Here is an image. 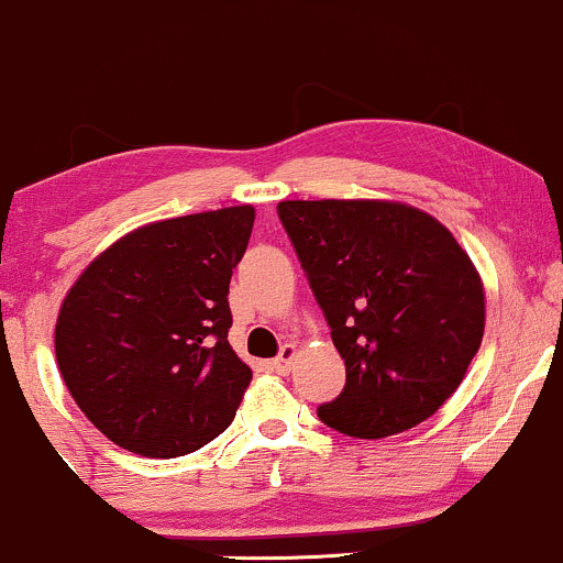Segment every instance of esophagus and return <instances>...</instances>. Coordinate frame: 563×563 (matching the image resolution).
<instances>
[{"instance_id":"esophagus-1","label":"esophagus","mask_w":563,"mask_h":563,"mask_svg":"<svg viewBox=\"0 0 563 563\" xmlns=\"http://www.w3.org/2000/svg\"><path fill=\"white\" fill-rule=\"evenodd\" d=\"M294 357H296V346L286 344L280 349V354H277V357L269 365H273V371L280 373V376H288L290 365H294Z\"/></svg>"}]
</instances>
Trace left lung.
I'll use <instances>...</instances> for the list:
<instances>
[{"label":"left lung","mask_w":563,"mask_h":563,"mask_svg":"<svg viewBox=\"0 0 563 563\" xmlns=\"http://www.w3.org/2000/svg\"><path fill=\"white\" fill-rule=\"evenodd\" d=\"M277 217L346 365L320 421L380 439L434 416L484 335L482 280L452 232L389 200H283Z\"/></svg>","instance_id":"1"}]
</instances>
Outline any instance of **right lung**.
<instances>
[{
  "label": "right lung",
  "instance_id": "obj_1",
  "mask_svg": "<svg viewBox=\"0 0 563 563\" xmlns=\"http://www.w3.org/2000/svg\"><path fill=\"white\" fill-rule=\"evenodd\" d=\"M251 228V206L145 224L68 290L57 367L84 416L119 448L177 457L232 423L251 367L228 341V294Z\"/></svg>",
  "mask_w": 563,
  "mask_h": 563
}]
</instances>
